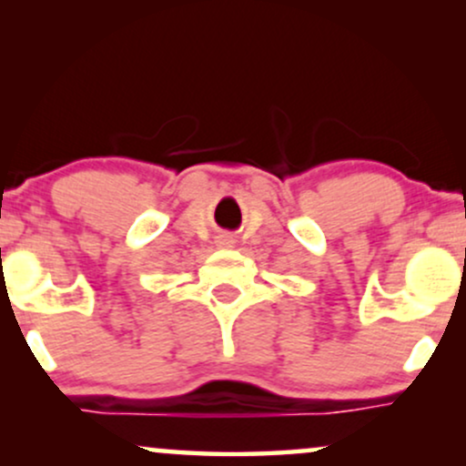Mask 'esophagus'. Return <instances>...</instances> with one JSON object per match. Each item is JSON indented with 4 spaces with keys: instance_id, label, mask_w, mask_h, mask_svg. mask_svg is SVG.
Instances as JSON below:
<instances>
[{
    "instance_id": "obj_1",
    "label": "esophagus",
    "mask_w": 466,
    "mask_h": 466,
    "mask_svg": "<svg viewBox=\"0 0 466 466\" xmlns=\"http://www.w3.org/2000/svg\"><path fill=\"white\" fill-rule=\"evenodd\" d=\"M218 243H221L223 248H234V243H237V240H234L232 237H229V234H223V237H221V240H218Z\"/></svg>"
}]
</instances>
